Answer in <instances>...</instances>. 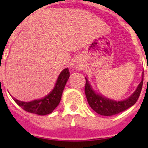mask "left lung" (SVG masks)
Wrapping results in <instances>:
<instances>
[{"label":"left lung","instance_id":"1","mask_svg":"<svg viewBox=\"0 0 148 148\" xmlns=\"http://www.w3.org/2000/svg\"><path fill=\"white\" fill-rule=\"evenodd\" d=\"M143 75L144 73H142V80L138 84L135 92L125 100L119 101L108 99L101 95L96 93L92 90L87 78H85L86 84L84 91L89 105L95 112L101 116H113L126 110L127 109L132 107L133 104H135L140 95L142 85H143Z\"/></svg>","mask_w":148,"mask_h":148}]
</instances>
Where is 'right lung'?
Listing matches in <instances>:
<instances>
[{
    "instance_id": "obj_1",
    "label": "right lung",
    "mask_w": 148,
    "mask_h": 148,
    "mask_svg": "<svg viewBox=\"0 0 148 148\" xmlns=\"http://www.w3.org/2000/svg\"><path fill=\"white\" fill-rule=\"evenodd\" d=\"M69 77H70V71L68 68H66L60 73L53 90L43 99L31 101L29 102L17 100L15 98H13V100L22 109L29 113H35L40 116L49 114L59 104L63 90L64 89Z\"/></svg>"
}]
</instances>
